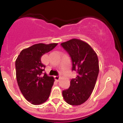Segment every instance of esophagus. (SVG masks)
<instances>
[{
	"mask_svg": "<svg viewBox=\"0 0 123 123\" xmlns=\"http://www.w3.org/2000/svg\"><path fill=\"white\" fill-rule=\"evenodd\" d=\"M54 79H55V80H56V81H59V80H60V76H54Z\"/></svg>",
	"mask_w": 123,
	"mask_h": 123,
	"instance_id": "1",
	"label": "esophagus"
}]
</instances>
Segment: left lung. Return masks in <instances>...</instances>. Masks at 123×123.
<instances>
[{
	"mask_svg": "<svg viewBox=\"0 0 123 123\" xmlns=\"http://www.w3.org/2000/svg\"><path fill=\"white\" fill-rule=\"evenodd\" d=\"M72 62V71L77 73L70 80L69 88L62 91L65 101L71 105H80L87 101L95 87L99 73L97 54L86 42L73 39L61 44Z\"/></svg>",
	"mask_w": 123,
	"mask_h": 123,
	"instance_id": "left-lung-1",
	"label": "left lung"
}]
</instances>
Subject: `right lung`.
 <instances>
[{
    "mask_svg": "<svg viewBox=\"0 0 123 123\" xmlns=\"http://www.w3.org/2000/svg\"><path fill=\"white\" fill-rule=\"evenodd\" d=\"M57 44H36L21 51L15 61L19 90L25 98L33 105L43 104L50 96L54 79L43 73L46 66L42 63L41 57Z\"/></svg>",
    "mask_w": 123,
    "mask_h": 123,
    "instance_id": "1",
    "label": "right lung"
}]
</instances>
